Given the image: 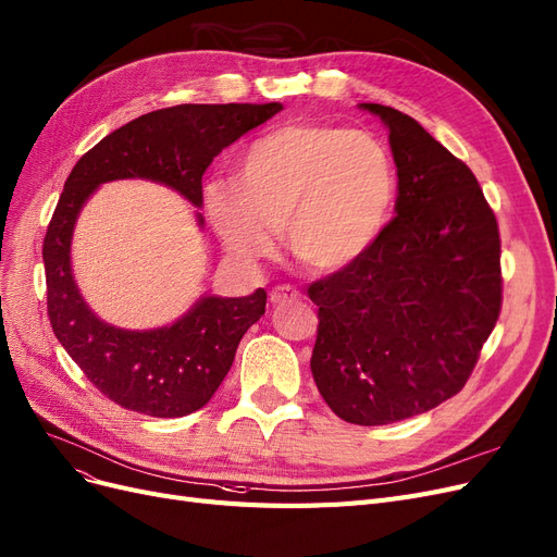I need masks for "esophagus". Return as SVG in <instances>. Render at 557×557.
<instances>
[{"instance_id":"1","label":"esophagus","mask_w":557,"mask_h":557,"mask_svg":"<svg viewBox=\"0 0 557 557\" xmlns=\"http://www.w3.org/2000/svg\"><path fill=\"white\" fill-rule=\"evenodd\" d=\"M300 294L294 289V286L289 284H282V286H275V289L271 292V302L273 305H284V302H294L298 300Z\"/></svg>"}]
</instances>
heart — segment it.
Wrapping results in <instances>:
<instances>
[{
	"mask_svg": "<svg viewBox=\"0 0 557 557\" xmlns=\"http://www.w3.org/2000/svg\"><path fill=\"white\" fill-rule=\"evenodd\" d=\"M206 215L238 259L273 252L284 224L292 255L317 273L360 261L389 222L397 199L393 156L379 139L323 123L265 133L236 162V183L206 188Z\"/></svg>",
	"mask_w": 557,
	"mask_h": 557,
	"instance_id": "1",
	"label": "heart"
}]
</instances>
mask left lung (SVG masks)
<instances>
[{"label": "left lung", "mask_w": 557, "mask_h": 557, "mask_svg": "<svg viewBox=\"0 0 557 557\" xmlns=\"http://www.w3.org/2000/svg\"><path fill=\"white\" fill-rule=\"evenodd\" d=\"M358 108L387 128L397 218L360 261L307 289L319 305L310 367L337 418L376 426L466 385L500 314V236L475 174L413 116Z\"/></svg>", "instance_id": "1"}]
</instances>
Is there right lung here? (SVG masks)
<instances>
[{"label":"right lung","instance_id":"1","mask_svg":"<svg viewBox=\"0 0 557 557\" xmlns=\"http://www.w3.org/2000/svg\"><path fill=\"white\" fill-rule=\"evenodd\" d=\"M282 110V102L176 106L133 119L77 160L44 240L52 331L85 376L114 404L151 418H183L211 401L238 342L265 312V292L199 296L176 321L131 331L102 321L73 275L77 218L102 183L141 178L201 209V176L213 158ZM197 226L203 230L199 211Z\"/></svg>","mask_w":557,"mask_h":557}]
</instances>
